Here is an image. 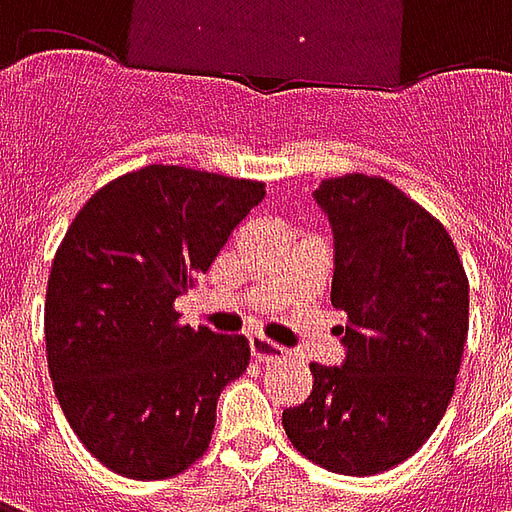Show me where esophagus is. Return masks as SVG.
Wrapping results in <instances>:
<instances>
[{"mask_svg": "<svg viewBox=\"0 0 512 512\" xmlns=\"http://www.w3.org/2000/svg\"><path fill=\"white\" fill-rule=\"evenodd\" d=\"M249 345H252V356H255L257 362H279V359H288V351L282 348V345L271 343L266 337H249Z\"/></svg>", "mask_w": 512, "mask_h": 512, "instance_id": "1", "label": "esophagus"}]
</instances>
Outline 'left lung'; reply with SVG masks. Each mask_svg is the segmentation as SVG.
<instances>
[{
    "label": "left lung",
    "instance_id": "obj_1",
    "mask_svg": "<svg viewBox=\"0 0 512 512\" xmlns=\"http://www.w3.org/2000/svg\"><path fill=\"white\" fill-rule=\"evenodd\" d=\"M332 304L343 367L312 362V392L285 408L293 447L323 469L370 477L430 439L455 392L469 334V279L444 224L378 175L326 178Z\"/></svg>",
    "mask_w": 512,
    "mask_h": 512
}]
</instances>
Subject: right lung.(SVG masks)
<instances>
[{
	"instance_id": "add662e5",
	"label": "right lung",
	"mask_w": 512,
	"mask_h": 512,
	"mask_svg": "<svg viewBox=\"0 0 512 512\" xmlns=\"http://www.w3.org/2000/svg\"><path fill=\"white\" fill-rule=\"evenodd\" d=\"M263 197L260 180L150 164L76 213L51 263L46 359L65 419L106 469L164 480L208 450L249 340L180 323L175 301Z\"/></svg>"
}]
</instances>
